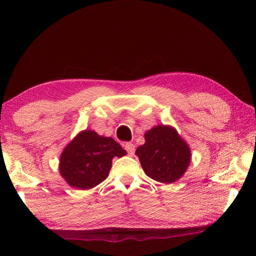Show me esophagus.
Instances as JSON below:
<instances>
[{"instance_id": "1", "label": "esophagus", "mask_w": 256, "mask_h": 256, "mask_svg": "<svg viewBox=\"0 0 256 256\" xmlns=\"http://www.w3.org/2000/svg\"><path fill=\"white\" fill-rule=\"evenodd\" d=\"M124 149L127 150L128 155H130V156L134 155V152H135V146L132 144V143H126V144H124Z\"/></svg>"}]
</instances>
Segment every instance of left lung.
Instances as JSON below:
<instances>
[{"mask_svg": "<svg viewBox=\"0 0 256 256\" xmlns=\"http://www.w3.org/2000/svg\"><path fill=\"white\" fill-rule=\"evenodd\" d=\"M144 140V144L140 146L135 154L146 176L166 184L184 176L191 162V150L176 129L155 126L146 132Z\"/></svg>", "mask_w": 256, "mask_h": 256, "instance_id": "left-lung-1", "label": "left lung"}]
</instances>
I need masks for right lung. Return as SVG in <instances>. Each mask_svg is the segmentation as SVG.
<instances>
[{
  "label": "right lung",
  "instance_id": "right-lung-1",
  "mask_svg": "<svg viewBox=\"0 0 256 256\" xmlns=\"http://www.w3.org/2000/svg\"><path fill=\"white\" fill-rule=\"evenodd\" d=\"M124 155L127 152L112 138L82 130L62 150L59 174L70 186L88 190L108 177L114 157Z\"/></svg>",
  "mask_w": 256,
  "mask_h": 256
}]
</instances>
